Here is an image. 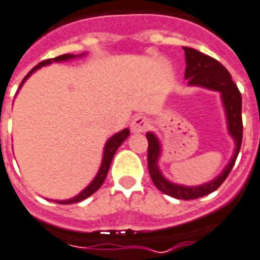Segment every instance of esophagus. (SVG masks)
Segmentation results:
<instances>
[{
  "mask_svg": "<svg viewBox=\"0 0 260 260\" xmlns=\"http://www.w3.org/2000/svg\"><path fill=\"white\" fill-rule=\"evenodd\" d=\"M150 126H151V120L148 119L147 116H136L130 123L133 133H143V132L148 130Z\"/></svg>",
  "mask_w": 260,
  "mask_h": 260,
  "instance_id": "obj_1",
  "label": "esophagus"
}]
</instances>
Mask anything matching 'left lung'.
Wrapping results in <instances>:
<instances>
[{"instance_id": "obj_1", "label": "left lung", "mask_w": 260, "mask_h": 260, "mask_svg": "<svg viewBox=\"0 0 260 260\" xmlns=\"http://www.w3.org/2000/svg\"><path fill=\"white\" fill-rule=\"evenodd\" d=\"M184 51H185V63H187L185 79L188 80V85L201 86V87H207V89L221 93L225 113H226V120H228L229 134L235 141V153L232 155L228 166L215 180L198 185V187H184V185L170 182L161 174L160 168L157 166L161 153L160 141L153 133H147L146 134L148 140L147 164L148 173L154 185L158 188L161 192L177 200H195V198L211 194L221 187V184L226 180V177L235 164L236 157L239 154L241 144H242V98H241V92L238 86L232 80L231 73L216 59L204 55L192 48H184Z\"/></svg>"}]
</instances>
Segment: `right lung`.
Wrapping results in <instances>:
<instances>
[{"label": "right lung", "mask_w": 260, "mask_h": 260, "mask_svg": "<svg viewBox=\"0 0 260 260\" xmlns=\"http://www.w3.org/2000/svg\"><path fill=\"white\" fill-rule=\"evenodd\" d=\"M72 58H76V56H75V55H71V53H66V55H60V56H58V58L42 60L41 63H38L34 69L29 71V73H28V75L24 78V80H22V83H24L25 80L29 78V76H31L32 73L35 72L37 69H39V68H42V66L45 65H49V63H52V62H62V60H69V59H72ZM22 83L19 85V87L22 86ZM128 134H130V130H128V128H124V130H121V132H119L117 134H114L113 137H110V139L107 140L106 146H105V151H103V160H102V166H100L99 168V173H98V175L94 177V180H93V181L90 182V184H89V185H87V187H86L80 194L76 195V197H73V198H71V200L56 201V202H59V204H73V202L83 201V200H86L87 197H90L92 194H94V192L102 187V184L105 182V178H106L107 173H109V168H110V164H112L114 153H116V151H117V148L121 146V143L128 137Z\"/></svg>", "instance_id": "add662e5"}]
</instances>
